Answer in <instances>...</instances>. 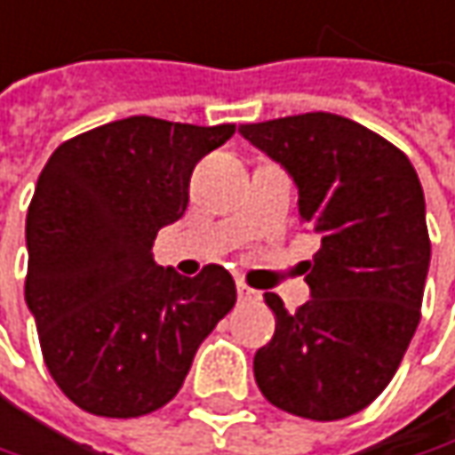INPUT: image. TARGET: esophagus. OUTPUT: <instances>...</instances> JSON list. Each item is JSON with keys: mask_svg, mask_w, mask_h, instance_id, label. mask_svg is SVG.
Segmentation results:
<instances>
[{"mask_svg": "<svg viewBox=\"0 0 455 455\" xmlns=\"http://www.w3.org/2000/svg\"><path fill=\"white\" fill-rule=\"evenodd\" d=\"M236 297H239V302H260V291L250 289L244 281H236Z\"/></svg>", "mask_w": 455, "mask_h": 455, "instance_id": "esophagus-1", "label": "esophagus"}]
</instances>
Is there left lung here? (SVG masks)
I'll use <instances>...</instances> for the list:
<instances>
[{
    "instance_id": "left-lung-1",
    "label": "left lung",
    "mask_w": 455,
    "mask_h": 455,
    "mask_svg": "<svg viewBox=\"0 0 455 455\" xmlns=\"http://www.w3.org/2000/svg\"><path fill=\"white\" fill-rule=\"evenodd\" d=\"M239 132L299 189V219L320 236L305 263L307 299L289 315L266 294L275 333L255 354L273 406L317 422L370 406L395 375L419 325L430 234L411 161L347 116L310 111Z\"/></svg>"
}]
</instances>
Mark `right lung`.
<instances>
[{
  "mask_svg": "<svg viewBox=\"0 0 455 455\" xmlns=\"http://www.w3.org/2000/svg\"><path fill=\"white\" fill-rule=\"evenodd\" d=\"M234 130L127 116L44 166L25 219V302L54 383L83 411L130 419L169 403L234 307L227 268L185 278L153 260L158 228L185 216L195 164Z\"/></svg>",
  "mask_w": 455,
  "mask_h": 455,
  "instance_id": "add662e5",
  "label": "right lung"
}]
</instances>
